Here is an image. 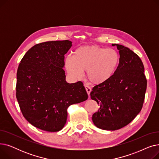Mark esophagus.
I'll list each match as a JSON object with an SVG mask.
<instances>
[{
    "mask_svg": "<svg viewBox=\"0 0 159 159\" xmlns=\"http://www.w3.org/2000/svg\"><path fill=\"white\" fill-rule=\"evenodd\" d=\"M85 89H86V92H87L88 95L89 96V94H90L91 91V88L89 86L86 85V86H85Z\"/></svg>",
    "mask_w": 159,
    "mask_h": 159,
    "instance_id": "obj_1",
    "label": "esophagus"
}]
</instances>
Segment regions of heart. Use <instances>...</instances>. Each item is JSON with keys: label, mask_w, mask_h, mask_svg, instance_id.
<instances>
[{"label": "heart", "mask_w": 159, "mask_h": 159, "mask_svg": "<svg viewBox=\"0 0 159 159\" xmlns=\"http://www.w3.org/2000/svg\"><path fill=\"white\" fill-rule=\"evenodd\" d=\"M120 62V55L115 49L93 45L77 48L73 57L65 58L64 66L71 77L79 79L83 72L87 71L88 79L98 85L104 84L114 76Z\"/></svg>", "instance_id": "obj_1"}]
</instances>
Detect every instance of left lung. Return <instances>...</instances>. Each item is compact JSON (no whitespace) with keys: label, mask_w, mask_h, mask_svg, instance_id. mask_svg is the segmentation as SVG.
Here are the masks:
<instances>
[{"label":"left lung","mask_w":159,"mask_h":159,"mask_svg":"<svg viewBox=\"0 0 159 159\" xmlns=\"http://www.w3.org/2000/svg\"><path fill=\"white\" fill-rule=\"evenodd\" d=\"M119 50L120 62L114 76L104 84L94 86L91 98L100 106L92 116L95 126L114 131L126 126L143 107L147 80L140 57L128 48L113 44Z\"/></svg>","instance_id":"8db88e82"}]
</instances>
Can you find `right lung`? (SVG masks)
Listing matches in <instances>:
<instances>
[{
  "label": "right lung",
  "mask_w": 159,
  "mask_h": 159,
  "mask_svg": "<svg viewBox=\"0 0 159 159\" xmlns=\"http://www.w3.org/2000/svg\"><path fill=\"white\" fill-rule=\"evenodd\" d=\"M71 46L68 40L37 44L19 66L16 97L20 110L31 124L42 130H61L68 107L88 99L82 82L70 84L66 80L64 55Z\"/></svg>",
  "instance_id": "add662e5"
}]
</instances>
